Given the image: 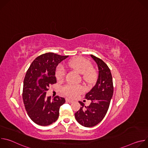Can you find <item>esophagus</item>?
Wrapping results in <instances>:
<instances>
[{
	"instance_id": "esophagus-1",
	"label": "esophagus",
	"mask_w": 148,
	"mask_h": 148,
	"mask_svg": "<svg viewBox=\"0 0 148 148\" xmlns=\"http://www.w3.org/2000/svg\"><path fill=\"white\" fill-rule=\"evenodd\" d=\"M66 101H67V102H70V103H71V102H73V100H71V99H69V98H66Z\"/></svg>"
}]
</instances>
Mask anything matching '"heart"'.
Listing matches in <instances>:
<instances>
[{
	"label": "heart",
	"instance_id": "obj_1",
	"mask_svg": "<svg viewBox=\"0 0 148 148\" xmlns=\"http://www.w3.org/2000/svg\"><path fill=\"white\" fill-rule=\"evenodd\" d=\"M69 66L78 71L81 74H84V79L87 81H91L95 75V72L91 68V62L82 57H77L68 63ZM66 69L62 64H58L55 71V75L58 81H61L64 79L66 74ZM84 88L80 85H74L71 84H67L62 87V92L65 95L74 98L79 94L82 93Z\"/></svg>",
	"mask_w": 148,
	"mask_h": 148
}]
</instances>
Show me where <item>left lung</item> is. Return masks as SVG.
Listing matches in <instances>:
<instances>
[{
    "mask_svg": "<svg viewBox=\"0 0 148 148\" xmlns=\"http://www.w3.org/2000/svg\"><path fill=\"white\" fill-rule=\"evenodd\" d=\"M98 67V77L95 85L86 94L85 98L91 100L88 107L81 101V107L75 114L77 121L85 127H92L99 123L106 115L113 95L112 77L108 66L100 58L91 54Z\"/></svg>",
    "mask_w": 148,
    "mask_h": 148,
    "instance_id": "1",
    "label": "left lung"
}]
</instances>
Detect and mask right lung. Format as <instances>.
Returning <instances> with one entry per match:
<instances>
[{
    "label": "right lung",
    "instance_id": "add662e5",
    "mask_svg": "<svg viewBox=\"0 0 148 148\" xmlns=\"http://www.w3.org/2000/svg\"><path fill=\"white\" fill-rule=\"evenodd\" d=\"M69 56L53 53L41 54L35 58L26 74L23 88V100L27 113L36 124L47 126L56 122L64 98L46 97L50 86L57 82L55 71L59 63Z\"/></svg>",
    "mask_w": 148,
    "mask_h": 148
}]
</instances>
